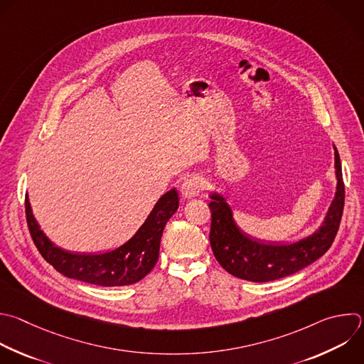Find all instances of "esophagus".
<instances>
[{
    "label": "esophagus",
    "instance_id": "obj_1",
    "mask_svg": "<svg viewBox=\"0 0 364 364\" xmlns=\"http://www.w3.org/2000/svg\"><path fill=\"white\" fill-rule=\"evenodd\" d=\"M201 190H203V184H201V180L198 177H187V178H184V181L181 183V187H180L181 196L184 198L198 197L201 194Z\"/></svg>",
    "mask_w": 364,
    "mask_h": 364
}]
</instances>
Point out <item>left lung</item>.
Returning a JSON list of instances; mask_svg holds the SVG:
<instances>
[{
    "instance_id": "left-lung-1",
    "label": "left lung",
    "mask_w": 364,
    "mask_h": 364,
    "mask_svg": "<svg viewBox=\"0 0 364 364\" xmlns=\"http://www.w3.org/2000/svg\"><path fill=\"white\" fill-rule=\"evenodd\" d=\"M333 149L337 183L331 204L324 220L311 234L291 243L262 241L246 234L235 223L227 197L218 191L208 194L211 198L208 204L211 211L210 245L214 257L227 273L255 283L273 282L310 266L330 249L344 207L341 161L334 144Z\"/></svg>"
}]
</instances>
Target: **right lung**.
I'll list each match as a JSON object with an SVG mask.
<instances>
[{
	"mask_svg": "<svg viewBox=\"0 0 364 364\" xmlns=\"http://www.w3.org/2000/svg\"><path fill=\"white\" fill-rule=\"evenodd\" d=\"M178 204L177 190H168L126 243L102 253H73L55 246L34 217L28 194L26 196V214L38 252L58 273L95 286L119 287L140 282L153 270L159 260L164 227Z\"/></svg>",
	"mask_w": 364,
	"mask_h": 364,
	"instance_id": "1",
	"label": "right lung"
}]
</instances>
